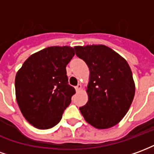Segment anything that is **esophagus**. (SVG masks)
<instances>
[{
  "mask_svg": "<svg viewBox=\"0 0 154 154\" xmlns=\"http://www.w3.org/2000/svg\"><path fill=\"white\" fill-rule=\"evenodd\" d=\"M75 89H76V91H81V89H82V85H81V84H78L77 87H75Z\"/></svg>",
  "mask_w": 154,
  "mask_h": 154,
  "instance_id": "34e87169",
  "label": "esophagus"
}]
</instances>
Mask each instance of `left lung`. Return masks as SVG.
Wrapping results in <instances>:
<instances>
[{
	"instance_id": "8db88e82",
	"label": "left lung",
	"mask_w": 154,
	"mask_h": 154,
	"mask_svg": "<svg viewBox=\"0 0 154 154\" xmlns=\"http://www.w3.org/2000/svg\"><path fill=\"white\" fill-rule=\"evenodd\" d=\"M90 70L87 103L79 108L88 124L99 129L113 127L134 100L135 85L127 61L106 45L74 47Z\"/></svg>"
}]
</instances>
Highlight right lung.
Instances as JSON below:
<instances>
[{
  "label": "right lung",
  "instance_id": "1",
  "mask_svg": "<svg viewBox=\"0 0 154 154\" xmlns=\"http://www.w3.org/2000/svg\"><path fill=\"white\" fill-rule=\"evenodd\" d=\"M75 54L69 46H53L25 60L15 76L16 100L25 119L35 128L50 129L62 119L76 93L66 67Z\"/></svg>",
  "mask_w": 154,
  "mask_h": 154
}]
</instances>
